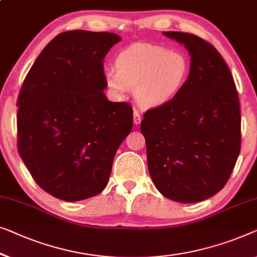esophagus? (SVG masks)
Listing matches in <instances>:
<instances>
[{"instance_id": "obj_1", "label": "esophagus", "mask_w": 257, "mask_h": 257, "mask_svg": "<svg viewBox=\"0 0 257 257\" xmlns=\"http://www.w3.org/2000/svg\"><path fill=\"white\" fill-rule=\"evenodd\" d=\"M141 119H143V118H141V114L139 111L135 110V112H133V122H135L136 125H138L141 122Z\"/></svg>"}]
</instances>
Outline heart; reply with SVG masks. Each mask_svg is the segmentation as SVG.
Masks as SVG:
<instances>
[{
  "mask_svg": "<svg viewBox=\"0 0 257 257\" xmlns=\"http://www.w3.org/2000/svg\"><path fill=\"white\" fill-rule=\"evenodd\" d=\"M190 75V61L181 52L137 43L116 58V69L105 70V83L118 98L135 89L141 106L156 107L168 103L180 92Z\"/></svg>",
  "mask_w": 257,
  "mask_h": 257,
  "instance_id": "b5f03b06",
  "label": "heart"
}]
</instances>
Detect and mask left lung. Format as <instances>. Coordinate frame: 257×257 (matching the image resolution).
Instances as JSON below:
<instances>
[{"instance_id": "8db88e82", "label": "left lung", "mask_w": 257, "mask_h": 257, "mask_svg": "<svg viewBox=\"0 0 257 257\" xmlns=\"http://www.w3.org/2000/svg\"><path fill=\"white\" fill-rule=\"evenodd\" d=\"M190 54V75L172 101L147 110L141 120L147 165L167 198L197 203L219 192L241 148L236 87L220 53L191 33L166 31Z\"/></svg>"}]
</instances>
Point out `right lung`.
Masks as SVG:
<instances>
[{
  "label": "right lung",
  "instance_id": "obj_1",
  "mask_svg": "<svg viewBox=\"0 0 257 257\" xmlns=\"http://www.w3.org/2000/svg\"><path fill=\"white\" fill-rule=\"evenodd\" d=\"M120 37L74 30L47 44L17 99V148L43 190L66 202L98 195L133 126L126 102L107 101L103 59Z\"/></svg>",
  "mask_w": 257,
  "mask_h": 257
}]
</instances>
